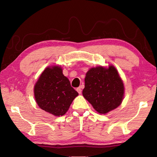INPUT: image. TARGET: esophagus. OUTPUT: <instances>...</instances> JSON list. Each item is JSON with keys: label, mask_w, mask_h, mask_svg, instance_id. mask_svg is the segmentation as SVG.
I'll return each mask as SVG.
<instances>
[{"label": "esophagus", "mask_w": 157, "mask_h": 157, "mask_svg": "<svg viewBox=\"0 0 157 157\" xmlns=\"http://www.w3.org/2000/svg\"><path fill=\"white\" fill-rule=\"evenodd\" d=\"M77 91L78 92L79 94H80L81 93H82V89H81V87H78V88H77Z\"/></svg>", "instance_id": "1"}]
</instances>
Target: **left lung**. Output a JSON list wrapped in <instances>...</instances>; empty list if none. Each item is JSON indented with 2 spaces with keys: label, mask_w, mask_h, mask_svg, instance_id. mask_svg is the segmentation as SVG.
Masks as SVG:
<instances>
[{
  "label": "left lung",
  "mask_w": 157,
  "mask_h": 157,
  "mask_svg": "<svg viewBox=\"0 0 157 157\" xmlns=\"http://www.w3.org/2000/svg\"><path fill=\"white\" fill-rule=\"evenodd\" d=\"M82 95L100 114H106L121 105L124 86L117 69L108 67L91 68L86 73Z\"/></svg>",
  "instance_id": "1"
}]
</instances>
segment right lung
Here are the masks:
<instances>
[{
	"label": "right lung",
	"mask_w": 157,
	"mask_h": 157,
	"mask_svg": "<svg viewBox=\"0 0 157 157\" xmlns=\"http://www.w3.org/2000/svg\"><path fill=\"white\" fill-rule=\"evenodd\" d=\"M59 66H50L38 78L34 86V99L41 109L55 116L67 112L78 93L71 86Z\"/></svg>",
	"instance_id": "obj_1"
}]
</instances>
